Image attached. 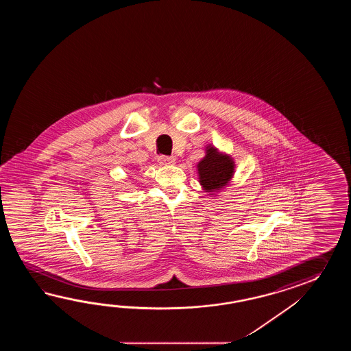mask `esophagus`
<instances>
[{
    "label": "esophagus",
    "mask_w": 351,
    "mask_h": 351,
    "mask_svg": "<svg viewBox=\"0 0 351 351\" xmlns=\"http://www.w3.org/2000/svg\"><path fill=\"white\" fill-rule=\"evenodd\" d=\"M158 162H159V165H173V163H176V158L168 157V156H160V157L158 158Z\"/></svg>",
    "instance_id": "1"
}]
</instances>
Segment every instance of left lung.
Returning a JSON list of instances; mask_svg holds the SVG:
<instances>
[{
  "label": "left lung",
  "instance_id": "obj_1",
  "mask_svg": "<svg viewBox=\"0 0 351 351\" xmlns=\"http://www.w3.org/2000/svg\"><path fill=\"white\" fill-rule=\"evenodd\" d=\"M199 183L206 192H217L230 183L234 173L231 156L219 153L215 147H207L206 157L197 165Z\"/></svg>",
  "mask_w": 351,
  "mask_h": 351
}]
</instances>
